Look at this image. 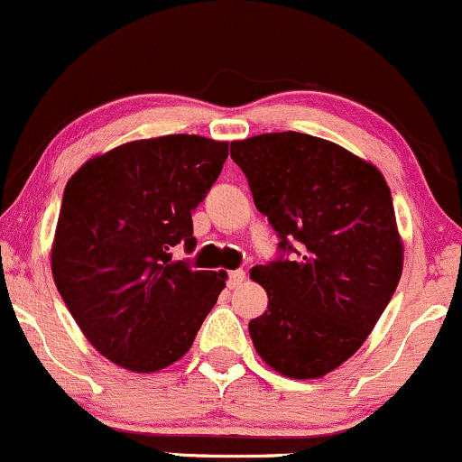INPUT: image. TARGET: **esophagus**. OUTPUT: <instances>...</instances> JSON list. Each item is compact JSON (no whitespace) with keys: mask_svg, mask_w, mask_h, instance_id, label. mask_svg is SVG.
<instances>
[{"mask_svg":"<svg viewBox=\"0 0 462 462\" xmlns=\"http://www.w3.org/2000/svg\"><path fill=\"white\" fill-rule=\"evenodd\" d=\"M245 278H247L245 272H243V269H236V272L227 273V284H230V289H236V286L245 282Z\"/></svg>","mask_w":462,"mask_h":462,"instance_id":"1","label":"esophagus"}]
</instances>
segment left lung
Returning <instances> with one entry per match:
<instances>
[{
  "label": "left lung",
  "instance_id": "1",
  "mask_svg": "<svg viewBox=\"0 0 462 462\" xmlns=\"http://www.w3.org/2000/svg\"><path fill=\"white\" fill-rule=\"evenodd\" d=\"M230 156L280 249L295 252L249 272L269 298L249 337L278 374L321 378L367 341L400 282L404 243L389 184L346 147L301 132L232 141Z\"/></svg>",
  "mask_w": 462,
  "mask_h": 462
}]
</instances>
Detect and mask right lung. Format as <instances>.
Masks as SVG:
<instances>
[{
	"label": "right lung",
	"instance_id": "right-lung-1",
	"mask_svg": "<svg viewBox=\"0 0 462 462\" xmlns=\"http://www.w3.org/2000/svg\"><path fill=\"white\" fill-rule=\"evenodd\" d=\"M226 158V141L169 134L124 143L69 178L51 275L88 343L119 367L153 374L182 358L224 291L226 272H193L171 249L193 252L190 213Z\"/></svg>",
	"mask_w": 462,
	"mask_h": 462
}]
</instances>
